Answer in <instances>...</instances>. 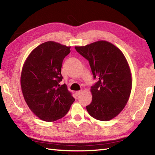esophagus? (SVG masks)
<instances>
[{"label": "esophagus", "instance_id": "esophagus-1", "mask_svg": "<svg viewBox=\"0 0 155 155\" xmlns=\"http://www.w3.org/2000/svg\"><path fill=\"white\" fill-rule=\"evenodd\" d=\"M83 92V91L82 90H81V91H76V94H77V96H78V95H80V94Z\"/></svg>", "mask_w": 155, "mask_h": 155}]
</instances>
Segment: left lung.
Segmentation results:
<instances>
[{
  "mask_svg": "<svg viewBox=\"0 0 155 155\" xmlns=\"http://www.w3.org/2000/svg\"><path fill=\"white\" fill-rule=\"evenodd\" d=\"M75 49L88 60L94 78L98 79L90 90L92 101L86 107L89 114L101 121L114 118L125 107L132 89V76L124 54L104 40Z\"/></svg>",
  "mask_w": 155,
  "mask_h": 155,
  "instance_id": "obj_1",
  "label": "left lung"
}]
</instances>
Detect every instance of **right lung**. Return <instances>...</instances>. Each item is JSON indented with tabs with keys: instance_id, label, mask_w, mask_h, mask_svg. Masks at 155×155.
<instances>
[{
	"instance_id": "obj_1",
	"label": "right lung",
	"mask_w": 155,
	"mask_h": 155,
	"mask_svg": "<svg viewBox=\"0 0 155 155\" xmlns=\"http://www.w3.org/2000/svg\"><path fill=\"white\" fill-rule=\"evenodd\" d=\"M70 52V46L46 41L33 49L23 65V96L31 111L44 121L61 119L75 101L67 85L59 84L63 78V61Z\"/></svg>"
}]
</instances>
